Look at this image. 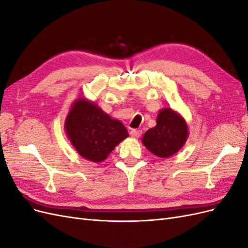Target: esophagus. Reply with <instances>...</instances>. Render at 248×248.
<instances>
[{
    "label": "esophagus",
    "instance_id": "esophagus-1",
    "mask_svg": "<svg viewBox=\"0 0 248 248\" xmlns=\"http://www.w3.org/2000/svg\"><path fill=\"white\" fill-rule=\"evenodd\" d=\"M130 136L134 139H139L141 136V130H138V129H132L130 131Z\"/></svg>",
    "mask_w": 248,
    "mask_h": 248
}]
</instances>
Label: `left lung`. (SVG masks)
I'll use <instances>...</instances> for the list:
<instances>
[{
    "label": "left lung",
    "instance_id": "1",
    "mask_svg": "<svg viewBox=\"0 0 248 248\" xmlns=\"http://www.w3.org/2000/svg\"><path fill=\"white\" fill-rule=\"evenodd\" d=\"M188 136L185 119L170 108H163L157 115L156 126L145 132L141 141L152 154L168 158L182 149Z\"/></svg>",
    "mask_w": 248,
    "mask_h": 248
}]
</instances>
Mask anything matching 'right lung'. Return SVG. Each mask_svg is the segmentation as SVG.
<instances>
[{"label": "right lung", "mask_w": 248, "mask_h": 248, "mask_svg": "<svg viewBox=\"0 0 248 248\" xmlns=\"http://www.w3.org/2000/svg\"><path fill=\"white\" fill-rule=\"evenodd\" d=\"M64 129L76 151L93 162L106 160L112 150L129 136L121 121L81 96L70 107Z\"/></svg>", "instance_id": "obj_1"}]
</instances>
